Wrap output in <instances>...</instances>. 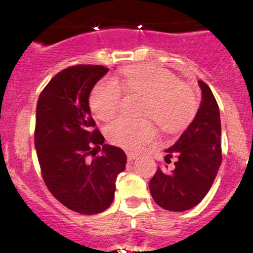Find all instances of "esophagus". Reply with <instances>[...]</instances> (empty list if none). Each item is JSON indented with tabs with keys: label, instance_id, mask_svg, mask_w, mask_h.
I'll return each instance as SVG.
<instances>
[{
	"label": "esophagus",
	"instance_id": "esophagus-1",
	"mask_svg": "<svg viewBox=\"0 0 253 253\" xmlns=\"http://www.w3.org/2000/svg\"><path fill=\"white\" fill-rule=\"evenodd\" d=\"M126 157H128L129 162H131V161L135 160V158H137V154L133 153V152H128V153H126Z\"/></svg>",
	"mask_w": 253,
	"mask_h": 253
}]
</instances>
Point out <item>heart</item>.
Listing matches in <instances>:
<instances>
[{
	"label": "heart",
	"mask_w": 253,
	"mask_h": 253,
	"mask_svg": "<svg viewBox=\"0 0 253 253\" xmlns=\"http://www.w3.org/2000/svg\"><path fill=\"white\" fill-rule=\"evenodd\" d=\"M122 91L143 97L140 116L151 118L166 133H177L186 128L198 109L194 88L178 81L175 73L154 64H135L123 69L119 82L101 81L93 87L88 97L93 115L100 120L114 118L122 105ZM156 134V125L149 119H118L106 128L107 139L125 149L139 148L151 142Z\"/></svg>",
	"instance_id": "obj_1"
}]
</instances>
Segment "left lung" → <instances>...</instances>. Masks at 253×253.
I'll return each instance as SVG.
<instances>
[{
  "mask_svg": "<svg viewBox=\"0 0 253 253\" xmlns=\"http://www.w3.org/2000/svg\"><path fill=\"white\" fill-rule=\"evenodd\" d=\"M203 100L193 123L177 142L167 149L166 163L176 157L172 169L158 167L149 181L153 200L171 211H184L202 202L222 163L220 115L210 87L199 81Z\"/></svg>",
  "mask_w": 253,
  "mask_h": 253,
  "instance_id": "8db88e82",
  "label": "left lung"
}]
</instances>
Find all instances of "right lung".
<instances>
[{
  "label": "right lung",
  "mask_w": 253,
  "mask_h": 253,
  "mask_svg": "<svg viewBox=\"0 0 253 253\" xmlns=\"http://www.w3.org/2000/svg\"><path fill=\"white\" fill-rule=\"evenodd\" d=\"M107 71L95 64L68 67L44 87L37 105L34 143L44 184L58 202L84 215L110 207L116 176L126 163L123 149L104 143L88 106L92 87ZM96 148H103L97 158Z\"/></svg>",
  "instance_id": "right-lung-1"
}]
</instances>
